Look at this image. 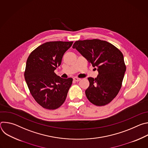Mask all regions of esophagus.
I'll return each mask as SVG.
<instances>
[{"mask_svg": "<svg viewBox=\"0 0 148 148\" xmlns=\"http://www.w3.org/2000/svg\"><path fill=\"white\" fill-rule=\"evenodd\" d=\"M73 79H74V81H76V82H78V81H79L81 80L80 78H77V77H74V78H73Z\"/></svg>", "mask_w": 148, "mask_h": 148, "instance_id": "esophagus-1", "label": "esophagus"}]
</instances>
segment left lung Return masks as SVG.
I'll list each match as a JSON object with an SVG mask.
<instances>
[{
    "label": "left lung",
    "mask_w": 148,
    "mask_h": 148,
    "mask_svg": "<svg viewBox=\"0 0 148 148\" xmlns=\"http://www.w3.org/2000/svg\"><path fill=\"white\" fill-rule=\"evenodd\" d=\"M95 67L96 78H88V99L97 106L109 103L118 94L126 71L121 51L108 42L98 39L76 41L73 46Z\"/></svg>",
    "instance_id": "1"
}]
</instances>
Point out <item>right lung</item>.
I'll list each match as a JSON object with an SVG mask.
<instances>
[{
    "label": "right lung",
    "mask_w": 148,
    "mask_h": 148,
    "mask_svg": "<svg viewBox=\"0 0 148 148\" xmlns=\"http://www.w3.org/2000/svg\"><path fill=\"white\" fill-rule=\"evenodd\" d=\"M73 41H50L40 45L29 55L25 78L30 92L42 107L56 110L64 102L73 78L64 79L54 70L61 65Z\"/></svg>",
    "instance_id": "obj_1"
}]
</instances>
